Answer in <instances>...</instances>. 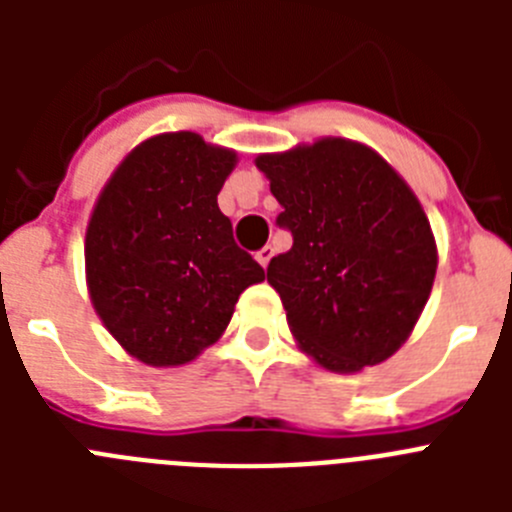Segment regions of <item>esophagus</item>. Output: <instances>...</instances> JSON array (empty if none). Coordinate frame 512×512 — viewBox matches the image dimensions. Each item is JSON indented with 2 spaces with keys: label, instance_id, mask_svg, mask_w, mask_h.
<instances>
[{
  "label": "esophagus",
  "instance_id": "esophagus-1",
  "mask_svg": "<svg viewBox=\"0 0 512 512\" xmlns=\"http://www.w3.org/2000/svg\"><path fill=\"white\" fill-rule=\"evenodd\" d=\"M271 256H274V248H271V246H264L259 253H256V259H259V264L264 266V269H266V266H269Z\"/></svg>",
  "mask_w": 512,
  "mask_h": 512
}]
</instances>
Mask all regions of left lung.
<instances>
[{
    "mask_svg": "<svg viewBox=\"0 0 512 512\" xmlns=\"http://www.w3.org/2000/svg\"><path fill=\"white\" fill-rule=\"evenodd\" d=\"M284 207L292 248L266 279L287 323L330 372L390 359L410 336L436 277V243L423 207L382 156L351 140L256 158Z\"/></svg>",
    "mask_w": 512,
    "mask_h": 512,
    "instance_id": "8db88e82",
    "label": "left lung"
}]
</instances>
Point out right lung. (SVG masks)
<instances>
[{
	"label": "right lung",
	"instance_id": "add662e5",
	"mask_svg": "<svg viewBox=\"0 0 512 512\" xmlns=\"http://www.w3.org/2000/svg\"><path fill=\"white\" fill-rule=\"evenodd\" d=\"M235 153L197 133L140 143L104 187L87 228L94 310L151 366L187 364L215 343L266 271L233 238L217 194Z\"/></svg>",
	"mask_w": 512,
	"mask_h": 512
}]
</instances>
